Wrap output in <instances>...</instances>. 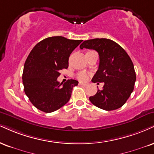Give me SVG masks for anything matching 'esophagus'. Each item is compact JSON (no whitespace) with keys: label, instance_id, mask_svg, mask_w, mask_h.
I'll list each match as a JSON object with an SVG mask.
<instances>
[{"label":"esophagus","instance_id":"34e87169","mask_svg":"<svg viewBox=\"0 0 154 154\" xmlns=\"http://www.w3.org/2000/svg\"><path fill=\"white\" fill-rule=\"evenodd\" d=\"M79 85H82V86H85V87L88 86V83H82V82H79Z\"/></svg>","mask_w":154,"mask_h":154}]
</instances>
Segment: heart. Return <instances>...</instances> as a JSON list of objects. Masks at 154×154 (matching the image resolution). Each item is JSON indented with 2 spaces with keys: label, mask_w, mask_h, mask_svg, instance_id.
Returning <instances> with one entry per match:
<instances>
[{
  "label": "heart",
  "mask_w": 154,
  "mask_h": 154,
  "mask_svg": "<svg viewBox=\"0 0 154 154\" xmlns=\"http://www.w3.org/2000/svg\"><path fill=\"white\" fill-rule=\"evenodd\" d=\"M76 77H77V78L78 79L79 81H81V82H85V81L88 80L89 74L85 71H80L77 74Z\"/></svg>",
  "instance_id": "b5f03b06"
}]
</instances>
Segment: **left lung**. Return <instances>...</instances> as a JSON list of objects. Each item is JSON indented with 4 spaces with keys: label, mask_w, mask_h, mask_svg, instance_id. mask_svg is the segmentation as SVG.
Returning a JSON list of instances; mask_svg holds the SVG:
<instances>
[{
    "label": "left lung",
    "mask_w": 154,
    "mask_h": 154,
    "mask_svg": "<svg viewBox=\"0 0 154 154\" xmlns=\"http://www.w3.org/2000/svg\"><path fill=\"white\" fill-rule=\"evenodd\" d=\"M79 47L95 50L100 57L99 67L92 82H104V86L90 97V102L107 111L121 107L133 91L136 79L130 57L119 44L107 38L85 41Z\"/></svg>",
    "instance_id": "obj_1"
}]
</instances>
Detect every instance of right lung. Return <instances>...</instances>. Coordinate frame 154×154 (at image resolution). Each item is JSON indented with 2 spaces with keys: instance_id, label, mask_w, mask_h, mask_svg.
<instances>
[{
  "instance_id": "obj_1",
  "label": "right lung",
  "mask_w": 154,
  "mask_h": 154,
  "mask_svg": "<svg viewBox=\"0 0 154 154\" xmlns=\"http://www.w3.org/2000/svg\"><path fill=\"white\" fill-rule=\"evenodd\" d=\"M82 42L63 36L49 37L31 51L24 64L22 79L26 95L37 109L51 112L69 100L78 81L71 79L63 84L57 77L60 70L67 69L70 54Z\"/></svg>"
}]
</instances>
